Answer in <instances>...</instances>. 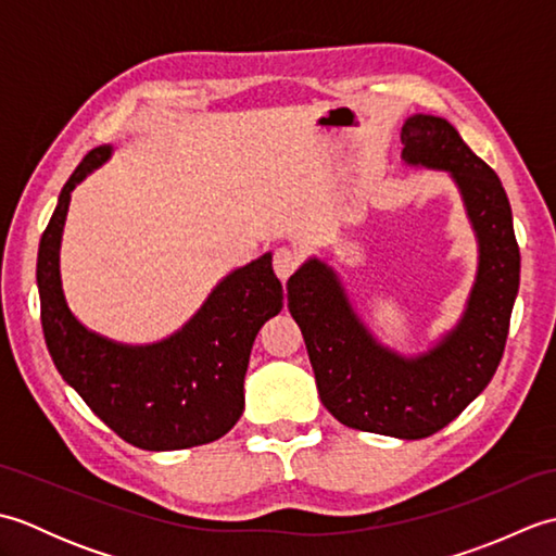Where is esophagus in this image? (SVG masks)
Instances as JSON below:
<instances>
[{
    "label": "esophagus",
    "instance_id": "esophagus-1",
    "mask_svg": "<svg viewBox=\"0 0 556 556\" xmlns=\"http://www.w3.org/2000/svg\"><path fill=\"white\" fill-rule=\"evenodd\" d=\"M299 263H301V255L293 251V248H277L275 257H271V265H275L277 277L281 281H287L293 271H296Z\"/></svg>",
    "mask_w": 556,
    "mask_h": 556
}]
</instances>
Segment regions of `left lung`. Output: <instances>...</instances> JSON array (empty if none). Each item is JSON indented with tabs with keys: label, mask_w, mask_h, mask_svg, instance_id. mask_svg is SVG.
Instances as JSON below:
<instances>
[{
	"label": "left lung",
	"mask_w": 556,
	"mask_h": 556,
	"mask_svg": "<svg viewBox=\"0 0 556 556\" xmlns=\"http://www.w3.org/2000/svg\"><path fill=\"white\" fill-rule=\"evenodd\" d=\"M401 143L408 167L452 176L476 231L478 271L458 323L428 351L404 356L377 341L325 260H305L287 291L325 408L349 428L422 440L452 422L497 370L521 279V253L500 176L452 124L413 114L401 126Z\"/></svg>",
	"instance_id": "8db88e82"
}]
</instances>
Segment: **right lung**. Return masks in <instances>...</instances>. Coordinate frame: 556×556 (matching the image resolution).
Returning <instances> with one entry per match:
<instances>
[{
  "mask_svg": "<svg viewBox=\"0 0 556 556\" xmlns=\"http://www.w3.org/2000/svg\"><path fill=\"white\" fill-rule=\"evenodd\" d=\"M90 150L59 193L38 248L40 320L59 375L128 444L169 452L227 434L243 413V380L253 341L285 305L271 253L229 271L198 313L152 344H122L92 332L71 313L59 251L71 191L112 157Z\"/></svg>",
  "mask_w": 556,
  "mask_h": 556,
  "instance_id": "obj_1",
  "label": "right lung"
}]
</instances>
